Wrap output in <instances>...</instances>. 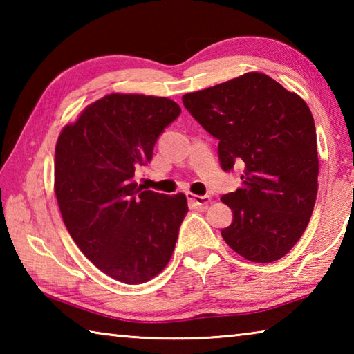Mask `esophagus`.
<instances>
[{"mask_svg":"<svg viewBox=\"0 0 354 354\" xmlns=\"http://www.w3.org/2000/svg\"><path fill=\"white\" fill-rule=\"evenodd\" d=\"M187 200L192 203V205L205 207L211 203V196L209 195H194V194H187Z\"/></svg>","mask_w":354,"mask_h":354,"instance_id":"esophagus-1","label":"esophagus"}]
</instances>
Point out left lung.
<instances>
[{"mask_svg": "<svg viewBox=\"0 0 354 354\" xmlns=\"http://www.w3.org/2000/svg\"><path fill=\"white\" fill-rule=\"evenodd\" d=\"M183 103L218 140L221 169L243 167L241 187L221 196L232 211L221 237L251 262L281 259L306 230L319 187L317 134L308 104L257 71L185 93Z\"/></svg>", "mask_w": 354, "mask_h": 354, "instance_id": "8db88e82", "label": "left lung"}]
</instances>
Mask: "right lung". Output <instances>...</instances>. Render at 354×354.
<instances>
[{
	"label": "right lung",
	"mask_w": 354,
	"mask_h": 354,
	"mask_svg": "<svg viewBox=\"0 0 354 354\" xmlns=\"http://www.w3.org/2000/svg\"><path fill=\"white\" fill-rule=\"evenodd\" d=\"M179 113L170 98L111 93L57 139L55 192L64 223L84 256L120 283L142 284L164 270L189 211L184 194L143 190L133 181Z\"/></svg>",
	"instance_id": "add662e5"
}]
</instances>
